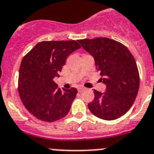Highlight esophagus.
<instances>
[{
	"label": "esophagus",
	"mask_w": 154,
	"mask_h": 154,
	"mask_svg": "<svg viewBox=\"0 0 154 154\" xmlns=\"http://www.w3.org/2000/svg\"><path fill=\"white\" fill-rule=\"evenodd\" d=\"M85 90V88H82V87H80V88H78V91L79 92H82V91H84Z\"/></svg>",
	"instance_id": "34e87169"
}]
</instances>
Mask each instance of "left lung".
<instances>
[{
  "instance_id": "8db88e82",
  "label": "left lung",
  "mask_w": 154,
  "mask_h": 154,
  "mask_svg": "<svg viewBox=\"0 0 154 154\" xmlns=\"http://www.w3.org/2000/svg\"><path fill=\"white\" fill-rule=\"evenodd\" d=\"M78 42L94 57L96 69L106 85L104 94L94 90V98L88 103V109L101 119L121 117L132 107L138 93L140 74L134 57L125 45L109 38Z\"/></svg>"
}]
</instances>
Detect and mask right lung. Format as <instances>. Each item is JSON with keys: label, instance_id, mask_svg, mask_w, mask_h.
Here are the masks:
<instances>
[{"label": "right lung", "instance_id": "right-lung-1", "mask_svg": "<svg viewBox=\"0 0 154 154\" xmlns=\"http://www.w3.org/2000/svg\"><path fill=\"white\" fill-rule=\"evenodd\" d=\"M81 45L75 41H42L23 57L18 89L24 106L44 122L57 121L69 112L77 90L58 88L54 82L66 58Z\"/></svg>", "mask_w": 154, "mask_h": 154}]
</instances>
